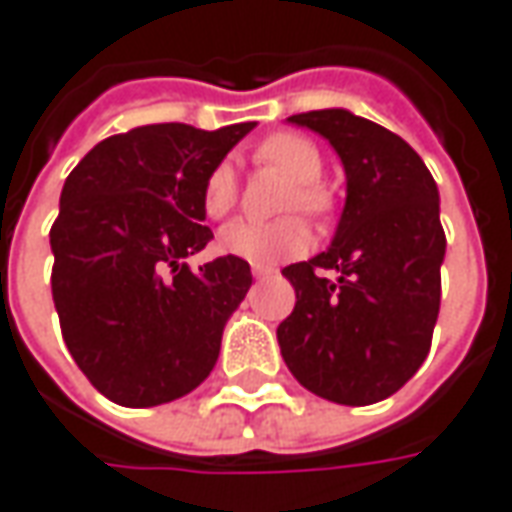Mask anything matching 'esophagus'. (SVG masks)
I'll use <instances>...</instances> for the list:
<instances>
[{"label": "esophagus", "instance_id": "obj_1", "mask_svg": "<svg viewBox=\"0 0 512 512\" xmlns=\"http://www.w3.org/2000/svg\"><path fill=\"white\" fill-rule=\"evenodd\" d=\"M250 273L256 276V279H270L273 273H276V267H265V265H253L250 267Z\"/></svg>", "mask_w": 512, "mask_h": 512}]
</instances>
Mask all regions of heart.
I'll use <instances>...</instances> for the list:
<instances>
[{
  "label": "heart",
  "mask_w": 512,
  "mask_h": 512,
  "mask_svg": "<svg viewBox=\"0 0 512 512\" xmlns=\"http://www.w3.org/2000/svg\"><path fill=\"white\" fill-rule=\"evenodd\" d=\"M256 159L270 168L285 170L296 179V190H290L287 207H302L310 216H322L330 207L327 190L316 179L322 176V153L319 148L293 130L270 133L259 142ZM239 182L230 162H216L207 170L202 185V210L207 219L219 222L236 207ZM310 247V230L299 216H285L279 222H233L219 233V250L227 256L245 259L253 265H279L293 259Z\"/></svg>",
  "instance_id": "b5f03b06"
}]
</instances>
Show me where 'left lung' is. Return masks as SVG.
Listing matches in <instances>:
<instances>
[{
    "label": "left lung",
    "mask_w": 512,
    "mask_h": 512,
    "mask_svg": "<svg viewBox=\"0 0 512 512\" xmlns=\"http://www.w3.org/2000/svg\"><path fill=\"white\" fill-rule=\"evenodd\" d=\"M287 122L322 133L347 176V202L325 253L282 270L296 307L279 325L290 373L327 402L393 396L430 353L442 302L439 190L422 156L350 110Z\"/></svg>",
    "instance_id": "obj_1"
}]
</instances>
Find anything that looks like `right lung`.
<instances>
[{"label":"right lung","mask_w":512,"mask_h":512,"mask_svg":"<svg viewBox=\"0 0 512 512\" xmlns=\"http://www.w3.org/2000/svg\"><path fill=\"white\" fill-rule=\"evenodd\" d=\"M253 122H182L108 136L70 170L50 227V290L88 382L122 407L173 402L205 382L222 330L250 290V265L187 256L213 239L202 185Z\"/></svg>","instance_id":"add662e5"}]
</instances>
